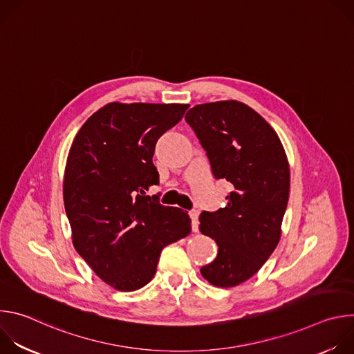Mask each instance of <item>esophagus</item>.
Instances as JSON below:
<instances>
[{
    "instance_id": "esophagus-1",
    "label": "esophagus",
    "mask_w": 354,
    "mask_h": 354,
    "mask_svg": "<svg viewBox=\"0 0 354 354\" xmlns=\"http://www.w3.org/2000/svg\"><path fill=\"white\" fill-rule=\"evenodd\" d=\"M189 216H190V220H192V230L194 232H197L198 231V212L192 210V212H189Z\"/></svg>"
}]
</instances>
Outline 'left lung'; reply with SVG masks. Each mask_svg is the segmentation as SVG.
<instances>
[{
	"instance_id": "1",
	"label": "left lung",
	"mask_w": 354,
	"mask_h": 354,
	"mask_svg": "<svg viewBox=\"0 0 354 354\" xmlns=\"http://www.w3.org/2000/svg\"><path fill=\"white\" fill-rule=\"evenodd\" d=\"M185 119L214 178L232 185L224 209L200 214L201 234L218 246L200 273L216 287H235L259 272L280 241L290 193L286 151L273 127L238 100L196 105Z\"/></svg>"
}]
</instances>
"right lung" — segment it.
<instances>
[{
	"label": "right lung",
	"mask_w": 354,
	"mask_h": 354,
	"mask_svg": "<svg viewBox=\"0 0 354 354\" xmlns=\"http://www.w3.org/2000/svg\"><path fill=\"white\" fill-rule=\"evenodd\" d=\"M189 105L112 102L77 133L64 172V207L73 243L99 279L119 291L151 281L161 250L190 234L187 212L145 192L160 183L158 138Z\"/></svg>",
	"instance_id": "add662e5"
}]
</instances>
